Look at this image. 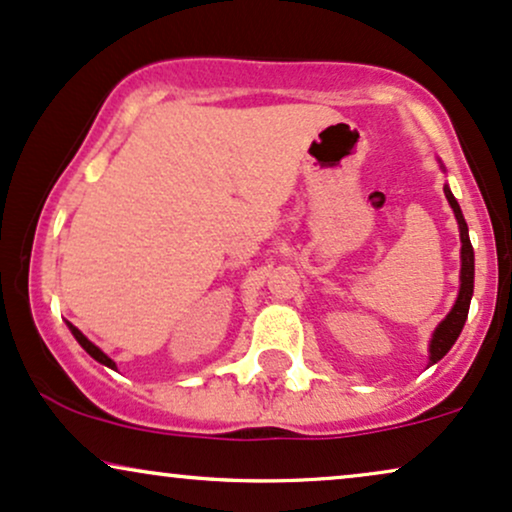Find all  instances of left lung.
I'll return each mask as SVG.
<instances>
[{"label": "left lung", "mask_w": 512, "mask_h": 512, "mask_svg": "<svg viewBox=\"0 0 512 512\" xmlns=\"http://www.w3.org/2000/svg\"><path fill=\"white\" fill-rule=\"evenodd\" d=\"M446 200L454 208V215L458 219V229H461V290H458V300L451 309L449 316L439 323L435 335H432L430 342V364H437L439 359L454 347V342L458 340V335L463 331V323L468 319V309H470V297H472V286H475V252H472L470 238H468V224H465L463 212L458 208L454 193L449 191V186L444 189Z\"/></svg>", "instance_id": "1"}]
</instances>
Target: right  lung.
<instances>
[{
    "label": "right lung",
    "mask_w": 512,
    "mask_h": 512,
    "mask_svg": "<svg viewBox=\"0 0 512 512\" xmlns=\"http://www.w3.org/2000/svg\"><path fill=\"white\" fill-rule=\"evenodd\" d=\"M68 326H70V323H68ZM70 331H73V335H75V340H77V342H80V345H82L84 349H87V354H92V357H94L96 361H101V364H106V366H111V368H115V361H113V359H108V357H106V354H103L99 347H96V345H92V342H89L87 338H84V335H82L80 331H77V328H75V326H70Z\"/></svg>",
    "instance_id": "right-lung-1"
}]
</instances>
